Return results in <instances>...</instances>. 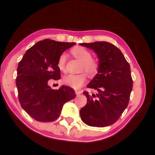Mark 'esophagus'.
Masks as SVG:
<instances>
[{
	"label": "esophagus",
	"instance_id": "obj_1",
	"mask_svg": "<svg viewBox=\"0 0 155 155\" xmlns=\"http://www.w3.org/2000/svg\"><path fill=\"white\" fill-rule=\"evenodd\" d=\"M82 91L81 90H75V94L76 95H80L82 94Z\"/></svg>",
	"mask_w": 155,
	"mask_h": 155
}]
</instances>
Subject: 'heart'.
<instances>
[{
    "label": "heart",
    "mask_w": 155,
    "mask_h": 155,
    "mask_svg": "<svg viewBox=\"0 0 155 155\" xmlns=\"http://www.w3.org/2000/svg\"><path fill=\"white\" fill-rule=\"evenodd\" d=\"M72 54L76 58L82 62L81 71L86 72L90 75H95L99 69V61L97 58H93L90 51L82 46H76L71 50ZM57 65L61 71H63L65 67V55L62 54L57 61ZM87 81L85 73L80 74H68L63 78V82L65 85L74 89H78L83 85Z\"/></svg>",
    "instance_id": "obj_1"
}]
</instances>
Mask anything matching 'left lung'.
I'll use <instances>...</instances> for the list:
<instances>
[{
	"instance_id": "8db88e82",
	"label": "left lung",
	"mask_w": 155,
	"mask_h": 155,
	"mask_svg": "<svg viewBox=\"0 0 155 155\" xmlns=\"http://www.w3.org/2000/svg\"><path fill=\"white\" fill-rule=\"evenodd\" d=\"M80 44L94 50L99 59L98 73L87 85L97 94L83 92L87 102L80 110V117L88 126H110L128 105L133 83L130 65L119 48L109 42Z\"/></svg>"
}]
</instances>
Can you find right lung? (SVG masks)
I'll return each instance as SVG.
<instances>
[{"label":"right lung","mask_w":155,"mask_h":155,"mask_svg":"<svg viewBox=\"0 0 155 155\" xmlns=\"http://www.w3.org/2000/svg\"><path fill=\"white\" fill-rule=\"evenodd\" d=\"M75 44L42 40L29 48L19 63L16 78L19 101L36 120L54 121L63 104L75 97V91L70 87L62 85L55 90L48 84L51 79H60L57 61L63 51Z\"/></svg>","instance_id":"add662e5"}]
</instances>
